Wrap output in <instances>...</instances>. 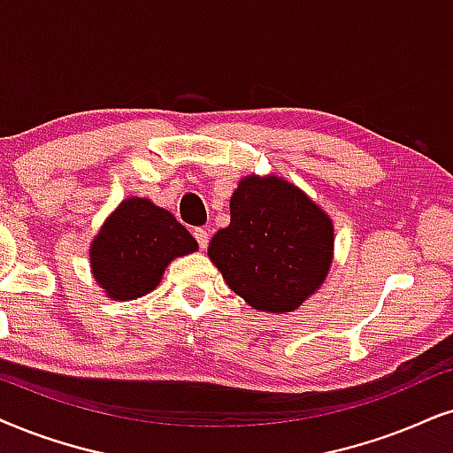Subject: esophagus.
Here are the masks:
<instances>
[{"label": "esophagus", "mask_w": 453, "mask_h": 453, "mask_svg": "<svg viewBox=\"0 0 453 453\" xmlns=\"http://www.w3.org/2000/svg\"><path fill=\"white\" fill-rule=\"evenodd\" d=\"M194 238H196L200 250L207 249V244H209V232L204 230V227H196V230H194Z\"/></svg>", "instance_id": "34e87169"}]
</instances>
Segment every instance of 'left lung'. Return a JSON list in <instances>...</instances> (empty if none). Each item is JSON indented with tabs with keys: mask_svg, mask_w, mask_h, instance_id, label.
Instances as JSON below:
<instances>
[{
	"mask_svg": "<svg viewBox=\"0 0 453 453\" xmlns=\"http://www.w3.org/2000/svg\"><path fill=\"white\" fill-rule=\"evenodd\" d=\"M209 259L253 309L290 313L322 288L334 259L330 215L273 173L240 177L230 226L211 238Z\"/></svg>",
	"mask_w": 453,
	"mask_h": 453,
	"instance_id": "1",
	"label": "left lung"
}]
</instances>
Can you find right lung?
<instances>
[{
	"label": "right lung",
	"instance_id": "obj_1",
	"mask_svg": "<svg viewBox=\"0 0 453 453\" xmlns=\"http://www.w3.org/2000/svg\"><path fill=\"white\" fill-rule=\"evenodd\" d=\"M198 250L192 234L150 198L129 196L106 217L89 244L94 280L112 301L140 299L177 257Z\"/></svg>",
	"mask_w": 453,
	"mask_h": 453
}]
</instances>
